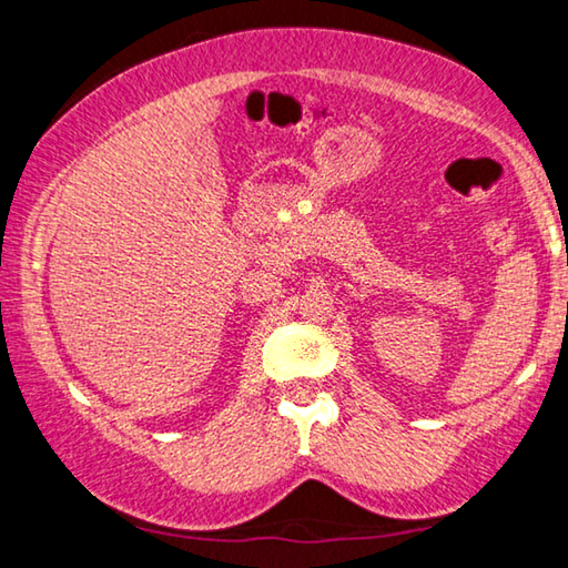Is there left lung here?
<instances>
[{
	"mask_svg": "<svg viewBox=\"0 0 568 568\" xmlns=\"http://www.w3.org/2000/svg\"><path fill=\"white\" fill-rule=\"evenodd\" d=\"M566 263H568V257H566Z\"/></svg>",
	"mask_w": 568,
	"mask_h": 568,
	"instance_id": "left-lung-1",
	"label": "left lung"
}]
</instances>
